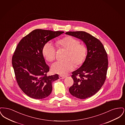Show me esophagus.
<instances>
[{
	"label": "esophagus",
	"mask_w": 125,
	"mask_h": 125,
	"mask_svg": "<svg viewBox=\"0 0 125 125\" xmlns=\"http://www.w3.org/2000/svg\"><path fill=\"white\" fill-rule=\"evenodd\" d=\"M59 78L60 79H63L65 78V77L64 76H62V75H59Z\"/></svg>",
	"instance_id": "1"
}]
</instances>
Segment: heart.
<instances>
[{"label":"heart","mask_w":125,"mask_h":125,"mask_svg":"<svg viewBox=\"0 0 125 125\" xmlns=\"http://www.w3.org/2000/svg\"><path fill=\"white\" fill-rule=\"evenodd\" d=\"M56 45L57 47L66 50V52L64 61L57 62L52 66V71L54 73L66 75L73 70L75 65L78 66L82 64L86 58L87 49L85 45L80 44L78 39L72 36H67L57 41ZM42 52L48 62L55 60L56 49L51 43L47 42L44 45Z\"/></svg>","instance_id":"b5f03b06"}]
</instances>
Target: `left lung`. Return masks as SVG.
Instances as JSON below:
<instances>
[{"label":"left lung","instance_id":"left-lung-1","mask_svg":"<svg viewBox=\"0 0 125 125\" xmlns=\"http://www.w3.org/2000/svg\"><path fill=\"white\" fill-rule=\"evenodd\" d=\"M65 34L81 39L87 55L79 69L72 73L73 84L69 89L72 95L85 99L96 93L106 80L108 61L106 52L100 40L84 31H69Z\"/></svg>","mask_w":125,"mask_h":125}]
</instances>
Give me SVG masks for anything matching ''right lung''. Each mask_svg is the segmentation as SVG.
Instances as JSON below:
<instances>
[{"instance_id":"add662e5","label":"right lung","mask_w":125,"mask_h":125,"mask_svg":"<svg viewBox=\"0 0 125 125\" xmlns=\"http://www.w3.org/2000/svg\"><path fill=\"white\" fill-rule=\"evenodd\" d=\"M63 31L36 29L20 41L12 57V65L16 81L25 94L41 99L50 95L52 83L59 75L48 76L50 68L42 54L44 45Z\"/></svg>"}]
</instances>
